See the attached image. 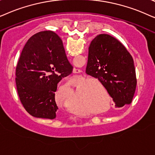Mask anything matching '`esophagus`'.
I'll return each instance as SVG.
<instances>
[{
	"mask_svg": "<svg viewBox=\"0 0 155 155\" xmlns=\"http://www.w3.org/2000/svg\"><path fill=\"white\" fill-rule=\"evenodd\" d=\"M74 72V74H76V73H79V72H80V71H79V69H75V70H74V71H73Z\"/></svg>",
	"mask_w": 155,
	"mask_h": 155,
	"instance_id": "obj_1",
	"label": "esophagus"
}]
</instances>
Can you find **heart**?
Listing matches in <instances>:
<instances>
[{"mask_svg": "<svg viewBox=\"0 0 155 155\" xmlns=\"http://www.w3.org/2000/svg\"><path fill=\"white\" fill-rule=\"evenodd\" d=\"M75 85H76L75 83H74L73 81H71V80H70V81H69L67 84H66V86H67V88H71L72 86H74Z\"/></svg>", "mask_w": 155, "mask_h": 155, "instance_id": "b5f03b06", "label": "heart"}]
</instances>
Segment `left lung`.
<instances>
[{"mask_svg":"<svg viewBox=\"0 0 155 155\" xmlns=\"http://www.w3.org/2000/svg\"><path fill=\"white\" fill-rule=\"evenodd\" d=\"M86 73L104 85L115 107L131 104L137 84L135 68L130 54L117 39L101 34L91 41Z\"/></svg>","mask_w":155,"mask_h":155,"instance_id":"1","label":"left lung"}]
</instances>
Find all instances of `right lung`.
Segmentation results:
<instances>
[{
	"mask_svg": "<svg viewBox=\"0 0 155 155\" xmlns=\"http://www.w3.org/2000/svg\"><path fill=\"white\" fill-rule=\"evenodd\" d=\"M72 70L56 33L42 31L31 37L22 49L15 73L18 96L27 112L35 117L55 118L57 84Z\"/></svg>",
	"mask_w": 155,
	"mask_h": 155,
	"instance_id": "obj_1",
	"label": "right lung"
}]
</instances>
